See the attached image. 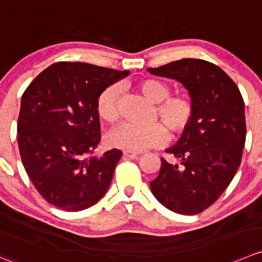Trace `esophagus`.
Returning <instances> with one entry per match:
<instances>
[{"instance_id":"1","label":"esophagus","mask_w":262,"mask_h":262,"mask_svg":"<svg viewBox=\"0 0 262 262\" xmlns=\"http://www.w3.org/2000/svg\"><path fill=\"white\" fill-rule=\"evenodd\" d=\"M123 157H124V159H136V157H138V154H136V152L124 151L123 152Z\"/></svg>"}]
</instances>
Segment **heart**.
I'll use <instances>...</instances> for the list:
<instances>
[{"label":"heart","instance_id":"heart-1","mask_svg":"<svg viewBox=\"0 0 262 262\" xmlns=\"http://www.w3.org/2000/svg\"><path fill=\"white\" fill-rule=\"evenodd\" d=\"M137 91L148 102L155 103L149 118V125L136 128L121 125L110 136L114 147L129 152H142L159 148L169 141H177L194 123L197 107L193 97L188 93L170 95L169 83L159 79H142L136 84ZM120 88L114 84L106 88L97 101L98 116L107 124H115L120 118L119 111Z\"/></svg>","mask_w":262,"mask_h":262}]
</instances>
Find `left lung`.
<instances>
[{"label":"left lung","instance_id":"left-lung-1","mask_svg":"<svg viewBox=\"0 0 262 262\" xmlns=\"http://www.w3.org/2000/svg\"><path fill=\"white\" fill-rule=\"evenodd\" d=\"M147 70L182 83L197 107L192 126L166 149L174 161L161 159L151 192L171 211L200 214L216 202L241 165L246 142L242 95L227 73L209 61L182 58Z\"/></svg>","mask_w":262,"mask_h":262}]
</instances>
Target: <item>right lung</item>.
<instances>
[{
    "label": "right lung",
    "instance_id": "obj_1",
    "mask_svg": "<svg viewBox=\"0 0 262 262\" xmlns=\"http://www.w3.org/2000/svg\"><path fill=\"white\" fill-rule=\"evenodd\" d=\"M129 75L85 62H56L25 90L17 144L28 177L47 202L65 211L97 204L107 192L120 149L95 155L101 143L97 101Z\"/></svg>",
    "mask_w": 262,
    "mask_h": 262
}]
</instances>
